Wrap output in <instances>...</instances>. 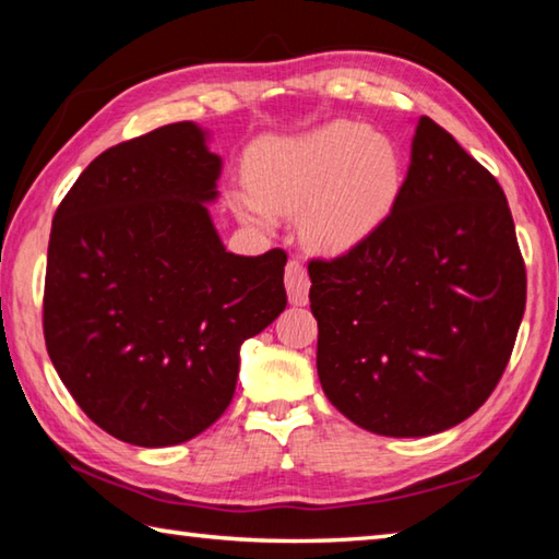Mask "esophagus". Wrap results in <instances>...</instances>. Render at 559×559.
<instances>
[{
    "mask_svg": "<svg viewBox=\"0 0 559 559\" xmlns=\"http://www.w3.org/2000/svg\"><path fill=\"white\" fill-rule=\"evenodd\" d=\"M286 290L293 306H306L308 302V290H310V278L306 266L298 259H290L286 266Z\"/></svg>",
    "mask_w": 559,
    "mask_h": 559,
    "instance_id": "34e87169",
    "label": "esophagus"
}]
</instances>
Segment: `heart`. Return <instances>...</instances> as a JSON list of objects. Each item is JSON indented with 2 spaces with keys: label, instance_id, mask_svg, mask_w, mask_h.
<instances>
[{
  "label": "heart",
  "instance_id": "obj_1",
  "mask_svg": "<svg viewBox=\"0 0 559 559\" xmlns=\"http://www.w3.org/2000/svg\"><path fill=\"white\" fill-rule=\"evenodd\" d=\"M253 197H236L251 219L271 210H300L308 241L343 251L374 231L402 185V157L390 138L337 120L298 138H271L246 167Z\"/></svg>",
  "mask_w": 559,
  "mask_h": 559
}]
</instances>
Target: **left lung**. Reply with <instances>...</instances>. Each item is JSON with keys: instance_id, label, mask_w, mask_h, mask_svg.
<instances>
[{"instance_id": "1", "label": "left lung", "mask_w": 559, "mask_h": 559, "mask_svg": "<svg viewBox=\"0 0 559 559\" xmlns=\"http://www.w3.org/2000/svg\"><path fill=\"white\" fill-rule=\"evenodd\" d=\"M318 377L349 421L431 437L484 404L525 313V261L503 187L421 116L392 212L335 259H313Z\"/></svg>"}]
</instances>
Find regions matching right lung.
Returning <instances> with one entry per match:
<instances>
[{
	"instance_id": "1",
	"label": "right lung",
	"mask_w": 559,
	"mask_h": 559,
	"mask_svg": "<svg viewBox=\"0 0 559 559\" xmlns=\"http://www.w3.org/2000/svg\"><path fill=\"white\" fill-rule=\"evenodd\" d=\"M222 159L194 122L100 153L53 214L44 340L66 390L135 447L194 439L229 406L239 349L286 308V251L236 257L204 202Z\"/></svg>"
}]
</instances>
